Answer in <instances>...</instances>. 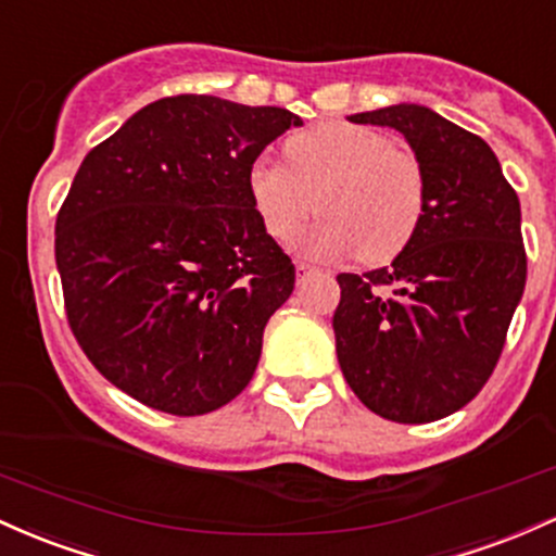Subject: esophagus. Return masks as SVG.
<instances>
[{"label":"esophagus","instance_id":"1","mask_svg":"<svg viewBox=\"0 0 556 556\" xmlns=\"http://www.w3.org/2000/svg\"><path fill=\"white\" fill-rule=\"evenodd\" d=\"M315 273H317V267L309 265V262H296V278H299V280L315 276Z\"/></svg>","mask_w":556,"mask_h":556}]
</instances>
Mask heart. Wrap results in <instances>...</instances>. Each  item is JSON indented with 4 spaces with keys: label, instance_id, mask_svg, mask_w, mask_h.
<instances>
[{
    "label": "heart",
    "instance_id": "obj_1",
    "mask_svg": "<svg viewBox=\"0 0 556 556\" xmlns=\"http://www.w3.org/2000/svg\"><path fill=\"white\" fill-rule=\"evenodd\" d=\"M286 154L289 162L260 154L247 173L270 239L289 244L315 207L326 217L299 239L315 257L354 252L362 265H383L415 239L428 204L426 170L383 130L326 123L291 136Z\"/></svg>",
    "mask_w": 556,
    "mask_h": 556
}]
</instances>
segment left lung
Returning a JSON list of instances; mask_svg holds the SVG:
<instances>
[{"label": "left lung", "mask_w": 556, "mask_h": 556, "mask_svg": "<svg viewBox=\"0 0 556 556\" xmlns=\"http://www.w3.org/2000/svg\"><path fill=\"white\" fill-rule=\"evenodd\" d=\"M349 121L404 134L428 204L389 267L336 276L341 372L386 420H441L478 396L502 357L528 276L520 199L489 143L433 110L394 104Z\"/></svg>", "instance_id": "8db88e82"}]
</instances>
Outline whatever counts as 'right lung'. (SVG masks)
Wrapping results in <instances>:
<instances>
[{
  "label": "right lung",
  "mask_w": 556,
  "mask_h": 556,
  "mask_svg": "<svg viewBox=\"0 0 556 556\" xmlns=\"http://www.w3.org/2000/svg\"><path fill=\"white\" fill-rule=\"evenodd\" d=\"M299 123L283 108L178 93L80 162L54 226L67 326L136 402L194 417L252 380L296 270L262 228L247 173Z\"/></svg>",
  "instance_id": "1"
}]
</instances>
